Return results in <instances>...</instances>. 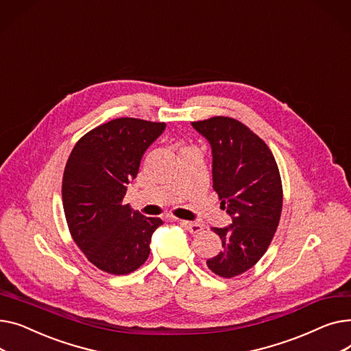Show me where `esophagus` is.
<instances>
[{
	"mask_svg": "<svg viewBox=\"0 0 351 351\" xmlns=\"http://www.w3.org/2000/svg\"><path fill=\"white\" fill-rule=\"evenodd\" d=\"M180 225L185 226V228H186L191 233H193V234L204 230V225L196 223V222H189V220H180Z\"/></svg>",
	"mask_w": 351,
	"mask_h": 351,
	"instance_id": "obj_1",
	"label": "esophagus"
}]
</instances>
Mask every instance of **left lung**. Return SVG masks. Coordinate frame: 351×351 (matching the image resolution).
I'll list each match as a JSON object with an SVG mask.
<instances>
[{
	"mask_svg": "<svg viewBox=\"0 0 351 351\" xmlns=\"http://www.w3.org/2000/svg\"><path fill=\"white\" fill-rule=\"evenodd\" d=\"M192 126L210 143L213 189L232 217V225L212 229L223 249L206 265L220 278L230 279L261 261L279 226V168L269 146L242 122L213 117Z\"/></svg>",
	"mask_w": 351,
	"mask_h": 351,
	"instance_id": "1",
	"label": "left lung"
}]
</instances>
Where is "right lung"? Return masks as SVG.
Returning <instances> with one entry per match:
<instances>
[{"label": "right lung", "mask_w": 351, "mask_h": 351, "mask_svg": "<svg viewBox=\"0 0 351 351\" xmlns=\"http://www.w3.org/2000/svg\"><path fill=\"white\" fill-rule=\"evenodd\" d=\"M165 122L118 118L85 134L68 158L62 205L73 242L86 259L110 274L139 269L154 232L163 223L122 200L141 159L165 131Z\"/></svg>", "instance_id": "1"}]
</instances>
